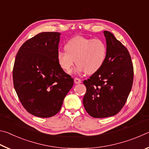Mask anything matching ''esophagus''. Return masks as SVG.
<instances>
[{"mask_svg": "<svg viewBox=\"0 0 149 149\" xmlns=\"http://www.w3.org/2000/svg\"><path fill=\"white\" fill-rule=\"evenodd\" d=\"M74 83L75 84H81V80L80 79H79V78H77L75 77L74 79Z\"/></svg>", "mask_w": 149, "mask_h": 149, "instance_id": "1", "label": "esophagus"}]
</instances>
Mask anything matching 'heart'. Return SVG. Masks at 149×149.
<instances>
[{"label": "heart", "instance_id": "b5f03b06", "mask_svg": "<svg viewBox=\"0 0 149 149\" xmlns=\"http://www.w3.org/2000/svg\"><path fill=\"white\" fill-rule=\"evenodd\" d=\"M65 49L58 51L56 58L65 72H69L76 63L75 72L93 74L101 68L107 58V45L100 39L75 37L67 42Z\"/></svg>", "mask_w": 149, "mask_h": 149}]
</instances>
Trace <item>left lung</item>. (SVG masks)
<instances>
[{
    "label": "left lung",
    "mask_w": 149,
    "mask_h": 149,
    "mask_svg": "<svg viewBox=\"0 0 149 149\" xmlns=\"http://www.w3.org/2000/svg\"><path fill=\"white\" fill-rule=\"evenodd\" d=\"M107 55L104 64L84 84L87 91L83 103L91 116H114L124 106L132 90L133 67L130 54L112 33L104 31Z\"/></svg>",
    "instance_id": "1"
}]
</instances>
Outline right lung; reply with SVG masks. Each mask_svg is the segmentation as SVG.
<instances>
[{
	"label": "right lung",
	"mask_w": 149,
	"mask_h": 149,
	"mask_svg": "<svg viewBox=\"0 0 149 149\" xmlns=\"http://www.w3.org/2000/svg\"><path fill=\"white\" fill-rule=\"evenodd\" d=\"M60 35L37 34L22 45L15 59L14 89L23 107L35 116L56 115L74 85L57 62Z\"/></svg>",
	"instance_id": "obj_1"
}]
</instances>
